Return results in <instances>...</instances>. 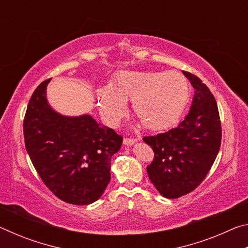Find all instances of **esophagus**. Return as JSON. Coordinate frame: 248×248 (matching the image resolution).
Wrapping results in <instances>:
<instances>
[{
    "instance_id": "34e87169",
    "label": "esophagus",
    "mask_w": 248,
    "mask_h": 248,
    "mask_svg": "<svg viewBox=\"0 0 248 248\" xmlns=\"http://www.w3.org/2000/svg\"><path fill=\"white\" fill-rule=\"evenodd\" d=\"M136 142H137V139H132V138H124V144L128 146L133 145Z\"/></svg>"
}]
</instances>
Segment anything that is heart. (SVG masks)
Here are the masks:
<instances>
[{
	"label": "heart",
	"mask_w": 248,
	"mask_h": 248,
	"mask_svg": "<svg viewBox=\"0 0 248 248\" xmlns=\"http://www.w3.org/2000/svg\"><path fill=\"white\" fill-rule=\"evenodd\" d=\"M190 95L186 78L177 71H127L110 86L97 90L99 112L110 127H117L127 114V103L149 130H165L182 116Z\"/></svg>",
	"instance_id": "1"
}]
</instances>
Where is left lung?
Wrapping results in <instances>:
<instances>
[{
	"mask_svg": "<svg viewBox=\"0 0 248 248\" xmlns=\"http://www.w3.org/2000/svg\"><path fill=\"white\" fill-rule=\"evenodd\" d=\"M195 89L190 110L177 127L143 141L154 151L146 167L151 183L163 197L179 198L195 190L209 173L221 145L217 105L208 86L185 72Z\"/></svg>",
	"mask_w": 248,
	"mask_h": 248,
	"instance_id": "left-lung-1",
	"label": "left lung"
}]
</instances>
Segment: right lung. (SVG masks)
Here are the masks:
<instances>
[{"label": "right lung", "mask_w": 248, "mask_h": 248, "mask_svg": "<svg viewBox=\"0 0 248 248\" xmlns=\"http://www.w3.org/2000/svg\"><path fill=\"white\" fill-rule=\"evenodd\" d=\"M33 92L24 119L27 153L40 178L59 199L72 204L98 200L110 182V159L123 137L91 115L63 116L50 106L47 85Z\"/></svg>", "instance_id": "right-lung-1"}]
</instances>
